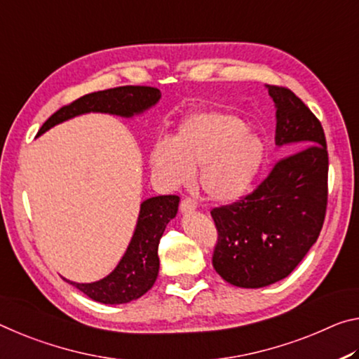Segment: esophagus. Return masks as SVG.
<instances>
[{
    "label": "esophagus",
    "mask_w": 359,
    "mask_h": 359,
    "mask_svg": "<svg viewBox=\"0 0 359 359\" xmlns=\"http://www.w3.org/2000/svg\"><path fill=\"white\" fill-rule=\"evenodd\" d=\"M180 208H181V211H183V213H187V211H194L197 208V202L191 197H186V198H183V201H181Z\"/></svg>",
    "instance_id": "obj_1"
}]
</instances>
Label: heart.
Returning a JSON list of instances; mask_svg holds the SVG:
<instances>
[{
    "label": "heart",
    "instance_id": "obj_1",
    "mask_svg": "<svg viewBox=\"0 0 359 359\" xmlns=\"http://www.w3.org/2000/svg\"><path fill=\"white\" fill-rule=\"evenodd\" d=\"M266 148L240 117L201 113L186 119L175 140H157L149 161L170 186L191 183L201 168L202 189L221 202L235 201L250 189L264 163Z\"/></svg>",
    "mask_w": 359,
    "mask_h": 359
}]
</instances>
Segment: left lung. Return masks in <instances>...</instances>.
Wrapping results in <instances>:
<instances>
[{"label":"left lung","instance_id":"1","mask_svg":"<svg viewBox=\"0 0 359 359\" xmlns=\"http://www.w3.org/2000/svg\"><path fill=\"white\" fill-rule=\"evenodd\" d=\"M269 93L277 107L275 143L287 154L255 191L211 210L218 232L213 267L238 287L287 277L316 242L326 216L329 158L321 122L287 87L269 86Z\"/></svg>","mask_w":359,"mask_h":359}]
</instances>
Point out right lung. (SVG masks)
Returning a JSON list of instances; mask_svg holds the SVG:
<instances>
[{"mask_svg": "<svg viewBox=\"0 0 359 359\" xmlns=\"http://www.w3.org/2000/svg\"><path fill=\"white\" fill-rule=\"evenodd\" d=\"M161 90L149 86H122L81 97L55 111L38 135L82 113H109L130 117L156 104ZM178 196L151 197L141 203L137 229L124 257L107 278L95 283H73L86 296L102 304H127L148 292L158 273V243L170 219L178 211Z\"/></svg>", "mask_w": 359, "mask_h": 359, "instance_id": "add662e5", "label": "right lung"}]
</instances>
